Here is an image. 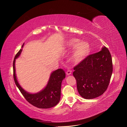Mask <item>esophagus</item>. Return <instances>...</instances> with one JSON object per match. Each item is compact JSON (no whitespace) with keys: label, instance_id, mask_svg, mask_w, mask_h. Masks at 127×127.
<instances>
[{"label":"esophagus","instance_id":"obj_1","mask_svg":"<svg viewBox=\"0 0 127 127\" xmlns=\"http://www.w3.org/2000/svg\"><path fill=\"white\" fill-rule=\"evenodd\" d=\"M66 74H67V75H70V74L72 73V71L70 70H68L66 71Z\"/></svg>","mask_w":127,"mask_h":127}]
</instances>
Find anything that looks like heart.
I'll use <instances>...</instances> for the list:
<instances>
[{"label":"heart","mask_w":127,"mask_h":127,"mask_svg":"<svg viewBox=\"0 0 127 127\" xmlns=\"http://www.w3.org/2000/svg\"><path fill=\"white\" fill-rule=\"evenodd\" d=\"M68 48H74L73 61L75 63L80 62L87 56L90 51V46L87 41H81L75 38L71 39L66 42Z\"/></svg>","instance_id":"b5f03b06"}]
</instances>
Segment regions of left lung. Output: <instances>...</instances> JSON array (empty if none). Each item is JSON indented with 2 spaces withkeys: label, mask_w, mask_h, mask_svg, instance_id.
Segmentation results:
<instances>
[{
  "label": "left lung",
  "mask_w": 127,
  "mask_h": 127,
  "mask_svg": "<svg viewBox=\"0 0 127 127\" xmlns=\"http://www.w3.org/2000/svg\"><path fill=\"white\" fill-rule=\"evenodd\" d=\"M73 75L78 91L85 99H93L106 91L113 72L110 52L104 47L102 50L87 56L74 67Z\"/></svg>",
  "instance_id": "left-lung-1"
}]
</instances>
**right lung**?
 I'll return each mask as SVG.
<instances>
[{
  "label": "right lung",
  "instance_id": "right-lung-1",
  "mask_svg": "<svg viewBox=\"0 0 127 127\" xmlns=\"http://www.w3.org/2000/svg\"><path fill=\"white\" fill-rule=\"evenodd\" d=\"M24 43L22 48H23ZM22 49H20L14 58L13 61V77L16 86L19 89L28 102L35 107L40 108H51L59 103L61 98V90L62 81L65 78V71L59 68L52 72L47 85L41 92L36 94H30L21 87L18 82L15 68V60L20 55Z\"/></svg>",
  "mask_w": 127,
  "mask_h": 127
}]
</instances>
